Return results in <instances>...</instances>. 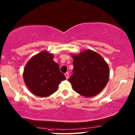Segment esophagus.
<instances>
[{
    "label": "esophagus",
    "mask_w": 135,
    "mask_h": 135,
    "mask_svg": "<svg viewBox=\"0 0 135 135\" xmlns=\"http://www.w3.org/2000/svg\"><path fill=\"white\" fill-rule=\"evenodd\" d=\"M65 76L66 77V79H68V77H69V73H65Z\"/></svg>",
    "instance_id": "esophagus-1"
}]
</instances>
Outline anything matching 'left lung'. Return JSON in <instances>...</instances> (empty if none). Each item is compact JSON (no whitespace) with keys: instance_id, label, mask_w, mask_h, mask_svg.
I'll use <instances>...</instances> for the list:
<instances>
[{"instance_id":"8db88e82","label":"left lung","mask_w":135,"mask_h":135,"mask_svg":"<svg viewBox=\"0 0 135 135\" xmlns=\"http://www.w3.org/2000/svg\"><path fill=\"white\" fill-rule=\"evenodd\" d=\"M71 55L74 59L73 74L68 81L74 90L88 97L100 93L109 79L107 63L99 54L91 50Z\"/></svg>"}]
</instances>
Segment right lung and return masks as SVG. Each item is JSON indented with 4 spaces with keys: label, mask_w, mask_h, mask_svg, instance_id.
<instances>
[{
    "label": "right lung",
    "mask_w": 135,
    "mask_h": 135,
    "mask_svg": "<svg viewBox=\"0 0 135 135\" xmlns=\"http://www.w3.org/2000/svg\"><path fill=\"white\" fill-rule=\"evenodd\" d=\"M53 59V54L43 51L33 56L24 68L25 84L31 92L37 96L51 95L57 90L60 82L66 79Z\"/></svg>",
    "instance_id": "right-lung-1"
}]
</instances>
